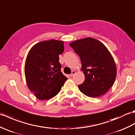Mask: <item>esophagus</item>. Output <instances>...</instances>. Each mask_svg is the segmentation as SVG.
<instances>
[{"label":"esophagus","instance_id":"34e87169","mask_svg":"<svg viewBox=\"0 0 135 135\" xmlns=\"http://www.w3.org/2000/svg\"><path fill=\"white\" fill-rule=\"evenodd\" d=\"M75 73H76V72H75V71H72V73L70 75V76H71V77H72V76H73L74 75H75Z\"/></svg>","mask_w":135,"mask_h":135}]
</instances>
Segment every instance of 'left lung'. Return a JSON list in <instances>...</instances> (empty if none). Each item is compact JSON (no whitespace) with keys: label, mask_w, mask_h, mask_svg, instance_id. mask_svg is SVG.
<instances>
[{"label":"left lung","mask_w":135,"mask_h":135,"mask_svg":"<svg viewBox=\"0 0 135 135\" xmlns=\"http://www.w3.org/2000/svg\"><path fill=\"white\" fill-rule=\"evenodd\" d=\"M70 45L80 57L85 76L84 82L78 86L79 90L90 97L104 94L113 85L117 74L110 52L101 41L91 37L75 41Z\"/></svg>","instance_id":"obj_1"}]
</instances>
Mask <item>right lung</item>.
<instances>
[{
	"mask_svg": "<svg viewBox=\"0 0 135 135\" xmlns=\"http://www.w3.org/2000/svg\"><path fill=\"white\" fill-rule=\"evenodd\" d=\"M64 49L62 41L51 40L36 44L28 53L25 65L27 85L40 100L56 96L67 80L59 62Z\"/></svg>",
	"mask_w": 135,
	"mask_h": 135,
	"instance_id": "1",
	"label": "right lung"
}]
</instances>
